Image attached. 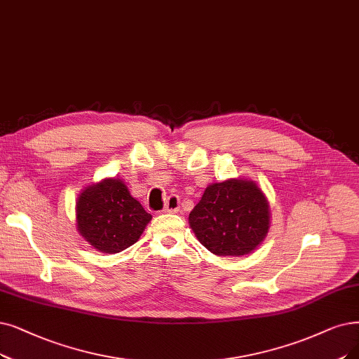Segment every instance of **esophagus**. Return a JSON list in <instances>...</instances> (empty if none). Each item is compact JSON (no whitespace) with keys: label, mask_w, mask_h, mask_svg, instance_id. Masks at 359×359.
<instances>
[{"label":"esophagus","mask_w":359,"mask_h":359,"mask_svg":"<svg viewBox=\"0 0 359 359\" xmlns=\"http://www.w3.org/2000/svg\"><path fill=\"white\" fill-rule=\"evenodd\" d=\"M178 210H180V196L172 194L166 200V205L163 208V212L174 213V212H178Z\"/></svg>","instance_id":"1"}]
</instances>
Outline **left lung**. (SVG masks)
Returning a JSON list of instances; mask_svg holds the SVG:
<instances>
[{"instance_id":"8db88e82","label":"left lung","mask_w":359,"mask_h":359,"mask_svg":"<svg viewBox=\"0 0 359 359\" xmlns=\"http://www.w3.org/2000/svg\"><path fill=\"white\" fill-rule=\"evenodd\" d=\"M198 241L215 255L243 256L255 250L269 228V206L253 181L212 184L189 217Z\"/></svg>"}]
</instances>
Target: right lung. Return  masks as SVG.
I'll use <instances>...</instances> for the list:
<instances>
[{"mask_svg": "<svg viewBox=\"0 0 359 359\" xmlns=\"http://www.w3.org/2000/svg\"><path fill=\"white\" fill-rule=\"evenodd\" d=\"M151 215L119 180L85 189L76 202L79 233L100 252L118 253L138 241Z\"/></svg>", "mask_w": 359, "mask_h": 359, "instance_id": "1", "label": "right lung"}]
</instances>
